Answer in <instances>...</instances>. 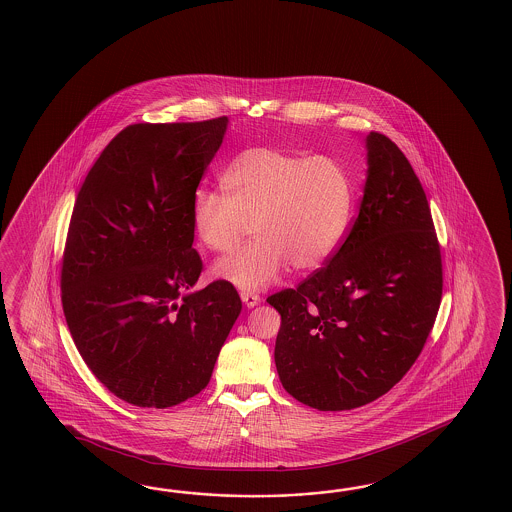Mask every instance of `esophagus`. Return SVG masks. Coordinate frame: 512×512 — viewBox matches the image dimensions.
Segmentation results:
<instances>
[{
    "mask_svg": "<svg viewBox=\"0 0 512 512\" xmlns=\"http://www.w3.org/2000/svg\"><path fill=\"white\" fill-rule=\"evenodd\" d=\"M240 298L246 307H255V305L261 304V296L257 292H242Z\"/></svg>",
    "mask_w": 512,
    "mask_h": 512,
    "instance_id": "34e87169",
    "label": "esophagus"
}]
</instances>
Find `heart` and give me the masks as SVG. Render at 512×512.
I'll use <instances>...</instances> for the list:
<instances>
[{
	"label": "heart",
	"instance_id": "heart-1",
	"mask_svg": "<svg viewBox=\"0 0 512 512\" xmlns=\"http://www.w3.org/2000/svg\"><path fill=\"white\" fill-rule=\"evenodd\" d=\"M225 194L199 190L192 227L216 253L249 246L214 264L212 274L244 291L272 285L292 266L311 272L339 248L352 212V180L328 156L304 158L272 147L236 154L221 173Z\"/></svg>",
	"mask_w": 512,
	"mask_h": 512
}]
</instances>
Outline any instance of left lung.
Wrapping results in <instances>:
<instances>
[{"mask_svg": "<svg viewBox=\"0 0 512 512\" xmlns=\"http://www.w3.org/2000/svg\"><path fill=\"white\" fill-rule=\"evenodd\" d=\"M358 218L332 259L266 302L281 315L277 374L320 412L376 401L410 371L442 300V255L429 201L401 149L365 138Z\"/></svg>", "mask_w": 512, "mask_h": 512, "instance_id": "1", "label": "left lung"}]
</instances>
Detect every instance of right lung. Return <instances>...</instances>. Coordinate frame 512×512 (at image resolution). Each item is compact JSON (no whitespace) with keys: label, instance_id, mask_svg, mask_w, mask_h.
<instances>
[{"label":"right lung","instance_id":"1","mask_svg":"<svg viewBox=\"0 0 512 512\" xmlns=\"http://www.w3.org/2000/svg\"><path fill=\"white\" fill-rule=\"evenodd\" d=\"M227 117L126 126L87 173L61 266L74 345L98 380L139 408L203 391L242 302L227 281L192 291V205Z\"/></svg>","mask_w":512,"mask_h":512}]
</instances>
